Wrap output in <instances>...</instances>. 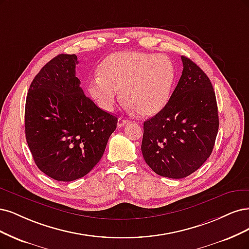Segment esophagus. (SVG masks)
Masks as SVG:
<instances>
[{"mask_svg":"<svg viewBox=\"0 0 249 249\" xmlns=\"http://www.w3.org/2000/svg\"><path fill=\"white\" fill-rule=\"evenodd\" d=\"M127 123H128L127 119H125V118H124V117H119L118 121H117V126H118V127L124 126V125L125 124H127Z\"/></svg>","mask_w":249,"mask_h":249,"instance_id":"34e87169","label":"esophagus"}]
</instances>
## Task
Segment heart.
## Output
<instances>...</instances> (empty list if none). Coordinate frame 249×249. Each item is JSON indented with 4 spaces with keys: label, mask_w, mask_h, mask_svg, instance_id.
Listing matches in <instances>:
<instances>
[{
    "label": "heart",
    "mask_w": 249,
    "mask_h": 249,
    "mask_svg": "<svg viewBox=\"0 0 249 249\" xmlns=\"http://www.w3.org/2000/svg\"><path fill=\"white\" fill-rule=\"evenodd\" d=\"M89 91L100 108L112 110L121 97L142 116L157 114L170 100L175 68L165 55L123 51L107 56Z\"/></svg>",
    "instance_id": "heart-1"
}]
</instances>
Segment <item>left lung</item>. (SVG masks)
<instances>
[{
    "label": "left lung",
    "instance_id": "8db88e82",
    "mask_svg": "<svg viewBox=\"0 0 249 249\" xmlns=\"http://www.w3.org/2000/svg\"><path fill=\"white\" fill-rule=\"evenodd\" d=\"M182 75L167 105L144 122L141 150L157 174L184 178L212 152L218 132L215 92L208 76L181 56Z\"/></svg>",
    "mask_w": 249,
    "mask_h": 249
}]
</instances>
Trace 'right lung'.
I'll list each match as a JSON object with an SVG mask.
<instances>
[{"label":"right lung","mask_w":249,"mask_h":249,"mask_svg":"<svg viewBox=\"0 0 249 249\" xmlns=\"http://www.w3.org/2000/svg\"><path fill=\"white\" fill-rule=\"evenodd\" d=\"M75 54H58L32 81L25 101V139L37 167L57 181L87 175L101 160L117 117L84 95Z\"/></svg>","instance_id":"1"}]
</instances>
